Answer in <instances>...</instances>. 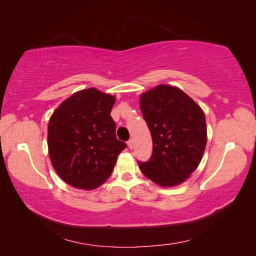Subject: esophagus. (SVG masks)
Masks as SVG:
<instances>
[{"mask_svg":"<svg viewBox=\"0 0 256 256\" xmlns=\"http://www.w3.org/2000/svg\"><path fill=\"white\" fill-rule=\"evenodd\" d=\"M128 148H130V149H132V148H133V146H134V142H133V140H132V138H130V140L128 141Z\"/></svg>","mask_w":256,"mask_h":256,"instance_id":"esophagus-1","label":"esophagus"}]
</instances>
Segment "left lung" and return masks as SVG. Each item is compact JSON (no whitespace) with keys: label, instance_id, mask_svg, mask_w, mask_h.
Segmentation results:
<instances>
[{"label":"left lung","instance_id":"1","mask_svg":"<svg viewBox=\"0 0 256 256\" xmlns=\"http://www.w3.org/2000/svg\"><path fill=\"white\" fill-rule=\"evenodd\" d=\"M140 110L152 138L150 159L138 162L141 172L159 186L183 183L204 152V112L183 90L167 84L142 94Z\"/></svg>","mask_w":256,"mask_h":256}]
</instances>
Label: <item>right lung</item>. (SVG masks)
Segmentation results:
<instances>
[{"instance_id":"1","label":"right lung","mask_w":256,"mask_h":256,"mask_svg":"<svg viewBox=\"0 0 256 256\" xmlns=\"http://www.w3.org/2000/svg\"><path fill=\"white\" fill-rule=\"evenodd\" d=\"M114 104L112 94L84 89L66 99L50 118L47 141L52 164L73 188L100 186L126 148L115 134L116 124L110 116Z\"/></svg>"}]
</instances>
